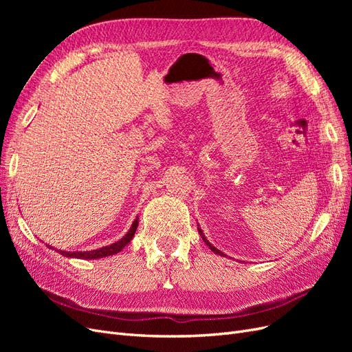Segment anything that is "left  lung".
<instances>
[{
  "instance_id": "8db88e82",
  "label": "left lung",
  "mask_w": 352,
  "mask_h": 352,
  "mask_svg": "<svg viewBox=\"0 0 352 352\" xmlns=\"http://www.w3.org/2000/svg\"><path fill=\"white\" fill-rule=\"evenodd\" d=\"M198 232H199V235L202 236V239H204V242L208 245V247H210V250L212 251V252H216V254H219V255H223V252H220L217 248H214V247H212V245L206 239V236H204V233H202V230L201 229H198Z\"/></svg>"
}]
</instances>
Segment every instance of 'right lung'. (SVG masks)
Wrapping results in <instances>:
<instances>
[{"label": "right lung", "instance_id": "add662e5", "mask_svg": "<svg viewBox=\"0 0 352 352\" xmlns=\"http://www.w3.org/2000/svg\"><path fill=\"white\" fill-rule=\"evenodd\" d=\"M136 228H138V219L132 223V228L129 229V232L126 233V235L111 245H109V247H102L100 250H94V251H85V252H67V251H58L60 254L65 255V257H73V258H83V260H92V258H101V257H109V255H113V254H117L119 251H122L127 243L131 242V239L133 238L135 232H136ZM51 248V247H48Z\"/></svg>", "mask_w": 352, "mask_h": 352}]
</instances>
